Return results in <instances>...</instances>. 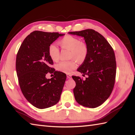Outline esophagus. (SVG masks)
<instances>
[{
  "mask_svg": "<svg viewBox=\"0 0 135 135\" xmlns=\"http://www.w3.org/2000/svg\"><path fill=\"white\" fill-rule=\"evenodd\" d=\"M67 78H71V74H67Z\"/></svg>",
  "mask_w": 135,
  "mask_h": 135,
  "instance_id": "34e87169",
  "label": "esophagus"
}]
</instances>
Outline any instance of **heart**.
Masks as SVG:
<instances>
[{"label":"heart","mask_w":135,"mask_h":135,"mask_svg":"<svg viewBox=\"0 0 135 135\" xmlns=\"http://www.w3.org/2000/svg\"><path fill=\"white\" fill-rule=\"evenodd\" d=\"M59 44L62 49L69 50L68 58L75 59L81 62L86 58L89 52L88 45L84 41H80L79 38L72 35H67L59 41ZM49 55L54 62L59 60L60 51L55 45H51L49 47ZM77 66L75 60H71L67 61H61L56 65V69L61 73L70 74L75 70Z\"/></svg>","instance_id":"heart-1"}]
</instances>
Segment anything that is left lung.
<instances>
[{
	"label": "left lung",
	"instance_id": "obj_1",
	"mask_svg": "<svg viewBox=\"0 0 135 135\" xmlns=\"http://www.w3.org/2000/svg\"><path fill=\"white\" fill-rule=\"evenodd\" d=\"M84 38L88 54L77 71L88 76L85 80L72 76L76 83L74 97L80 105L96 108L107 100L113 90L116 61L113 47L101 34L91 29L68 32Z\"/></svg>",
	"mask_w": 135,
	"mask_h": 135
}]
</instances>
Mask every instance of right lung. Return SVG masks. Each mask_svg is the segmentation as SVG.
Masks as SVG:
<instances>
[{
    "mask_svg": "<svg viewBox=\"0 0 135 135\" xmlns=\"http://www.w3.org/2000/svg\"><path fill=\"white\" fill-rule=\"evenodd\" d=\"M63 35L35 31L25 38L17 54L16 67L20 89L28 101L38 108L50 107L60 100L67 76L50 67L53 61L48 49ZM48 73H53L54 77L47 79Z\"/></svg>",
    "mask_w": 135,
    "mask_h": 135,
    "instance_id": "1",
    "label": "right lung"
}]
</instances>
